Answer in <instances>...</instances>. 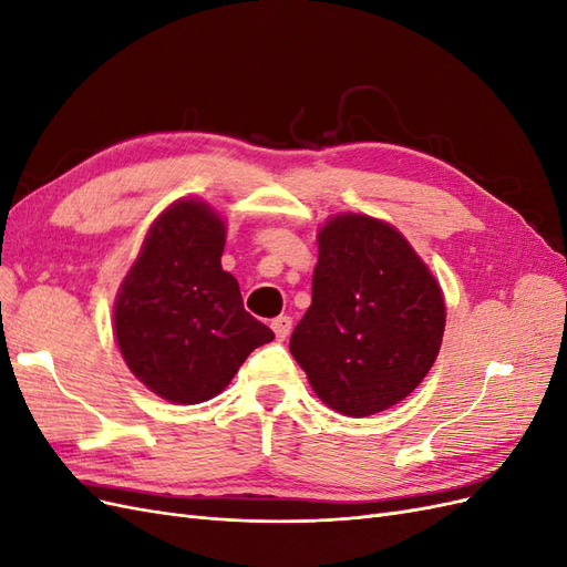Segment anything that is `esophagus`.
Returning <instances> with one entry per match:
<instances>
[{"mask_svg":"<svg viewBox=\"0 0 567 567\" xmlns=\"http://www.w3.org/2000/svg\"><path fill=\"white\" fill-rule=\"evenodd\" d=\"M271 329H274V333H277L279 340H286L288 333H290V329H293V319L281 315V317H277V319L271 321Z\"/></svg>","mask_w":567,"mask_h":567,"instance_id":"esophagus-1","label":"esophagus"}]
</instances>
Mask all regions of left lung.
I'll use <instances>...</instances> for the list:
<instances>
[{
	"label": "left lung",
	"mask_w": 567,
	"mask_h": 567,
	"mask_svg": "<svg viewBox=\"0 0 567 567\" xmlns=\"http://www.w3.org/2000/svg\"><path fill=\"white\" fill-rule=\"evenodd\" d=\"M312 305L290 354L317 398L364 419L409 398L431 371L444 333L440 284L388 221L342 213L319 229Z\"/></svg>",
	"instance_id": "8db88e82"
}]
</instances>
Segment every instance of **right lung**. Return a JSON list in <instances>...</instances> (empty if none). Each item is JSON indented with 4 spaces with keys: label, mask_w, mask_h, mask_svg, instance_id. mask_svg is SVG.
Masks as SVG:
<instances>
[{
    "label": "right lung",
    "mask_w": 567,
    "mask_h": 567,
    "mask_svg": "<svg viewBox=\"0 0 567 567\" xmlns=\"http://www.w3.org/2000/svg\"><path fill=\"white\" fill-rule=\"evenodd\" d=\"M225 236V221L208 203H173L151 225L117 290L120 354L167 402L215 398L255 348L274 340L271 329L244 310L238 281L221 269Z\"/></svg>",
    "instance_id": "right-lung-1"
}]
</instances>
